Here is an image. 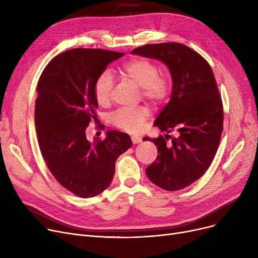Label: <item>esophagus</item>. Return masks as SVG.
Returning a JSON list of instances; mask_svg holds the SVG:
<instances>
[{
  "instance_id": "1",
  "label": "esophagus",
  "mask_w": 258,
  "mask_h": 258,
  "mask_svg": "<svg viewBox=\"0 0 258 258\" xmlns=\"http://www.w3.org/2000/svg\"><path fill=\"white\" fill-rule=\"evenodd\" d=\"M142 141V139L140 138V137H138V136H132V142L134 143V144H138V143H140Z\"/></svg>"
}]
</instances>
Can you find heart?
Masks as SVG:
<instances>
[{"label":"heart","mask_w":258,"mask_h":258,"mask_svg":"<svg viewBox=\"0 0 258 258\" xmlns=\"http://www.w3.org/2000/svg\"><path fill=\"white\" fill-rule=\"evenodd\" d=\"M119 73L122 77L140 87L144 99L153 105L163 104L169 97L171 81L166 74L159 73L156 62L146 58H134L120 67ZM114 79L108 71H103L94 83V96L98 104L106 105L111 101ZM150 116L146 106H139L133 110L122 108L111 115V123L121 131L138 133L142 130L144 122Z\"/></svg>","instance_id":"heart-1"}]
</instances>
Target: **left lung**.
<instances>
[{"label":"left lung","mask_w":258,"mask_h":258,"mask_svg":"<svg viewBox=\"0 0 258 258\" xmlns=\"http://www.w3.org/2000/svg\"><path fill=\"white\" fill-rule=\"evenodd\" d=\"M132 54L159 59L170 71V100L155 121L166 135L144 138L156 144L159 154L145 172L164 190H180L207 171L220 145L224 112L215 77L207 60L183 44H148Z\"/></svg>","instance_id":"obj_1"}]
</instances>
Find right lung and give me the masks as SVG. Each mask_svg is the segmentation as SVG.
<instances>
[{
	"instance_id": "right-lung-1",
	"label": "right lung",
	"mask_w": 258,
	"mask_h": 258,
	"mask_svg": "<svg viewBox=\"0 0 258 258\" xmlns=\"http://www.w3.org/2000/svg\"><path fill=\"white\" fill-rule=\"evenodd\" d=\"M124 53L76 48L61 52L44 69L37 84L35 127L40 153L55 180L87 199L110 186L117 158L132 146L125 133L106 132L90 142L86 130L96 119L94 83L108 63Z\"/></svg>"
}]
</instances>
